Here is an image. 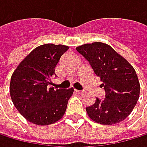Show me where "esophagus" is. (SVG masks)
<instances>
[{"instance_id":"obj_1","label":"esophagus","mask_w":147,"mask_h":147,"mask_svg":"<svg viewBox=\"0 0 147 147\" xmlns=\"http://www.w3.org/2000/svg\"><path fill=\"white\" fill-rule=\"evenodd\" d=\"M75 92H76V93H78V94H82L84 92H83V91H79V90H75Z\"/></svg>"}]
</instances>
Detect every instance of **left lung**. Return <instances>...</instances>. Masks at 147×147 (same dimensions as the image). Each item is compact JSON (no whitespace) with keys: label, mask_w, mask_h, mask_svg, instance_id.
<instances>
[{"label":"left lung","mask_w":147,"mask_h":147,"mask_svg":"<svg viewBox=\"0 0 147 147\" xmlns=\"http://www.w3.org/2000/svg\"><path fill=\"white\" fill-rule=\"evenodd\" d=\"M76 49L89 61L106 92L104 100L96 98L95 103L86 108L88 116L104 125L123 121L139 98L140 84L134 68L106 43L84 44Z\"/></svg>","instance_id":"obj_1"}]
</instances>
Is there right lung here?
I'll use <instances>...</instances> for the list:
<instances>
[{"label":"right lung","mask_w":147,"mask_h":147,"mask_svg":"<svg viewBox=\"0 0 147 147\" xmlns=\"http://www.w3.org/2000/svg\"><path fill=\"white\" fill-rule=\"evenodd\" d=\"M68 46L44 44L34 48L16 67L10 79V97L18 112L37 125H48L65 114L74 89L47 88L55 68Z\"/></svg>","instance_id":"1"}]
</instances>
